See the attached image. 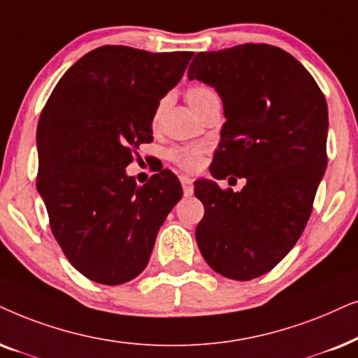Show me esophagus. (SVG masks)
<instances>
[{"label":"esophagus","mask_w":358,"mask_h":358,"mask_svg":"<svg viewBox=\"0 0 358 358\" xmlns=\"http://www.w3.org/2000/svg\"><path fill=\"white\" fill-rule=\"evenodd\" d=\"M180 182H182V187H183V193L185 196H192L193 194V180L189 178L187 175H182L180 176Z\"/></svg>","instance_id":"34e87169"}]
</instances>
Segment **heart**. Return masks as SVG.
I'll return each mask as SVG.
<instances>
[{
	"instance_id": "1",
	"label": "heart",
	"mask_w": 358,
	"mask_h": 358,
	"mask_svg": "<svg viewBox=\"0 0 358 358\" xmlns=\"http://www.w3.org/2000/svg\"><path fill=\"white\" fill-rule=\"evenodd\" d=\"M187 101L189 106L193 108V111L201 114L213 101H217L216 93L211 88L203 87V85H194V87L188 88L187 92ZM162 111H164V99L157 104L152 114V127L159 126ZM208 149L204 145H183V147H175L169 152V159L173 164L185 171H196L201 169L204 155H206Z\"/></svg>"
}]
</instances>
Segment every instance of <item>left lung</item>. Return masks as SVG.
Masks as SVG:
<instances>
[{
	"label": "left lung",
	"mask_w": 358,
	"mask_h": 358,
	"mask_svg": "<svg viewBox=\"0 0 358 358\" xmlns=\"http://www.w3.org/2000/svg\"><path fill=\"white\" fill-rule=\"evenodd\" d=\"M188 78L216 88L224 104L213 176L247 182L239 193L194 183L204 204L198 247L214 271L247 282L293 249L311 216L327 165L326 98L293 55L268 44L199 52Z\"/></svg>",
	"instance_id": "left-lung-1"
}]
</instances>
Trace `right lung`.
<instances>
[{"label":"right lung","mask_w":358,"mask_h":358,"mask_svg":"<svg viewBox=\"0 0 358 358\" xmlns=\"http://www.w3.org/2000/svg\"><path fill=\"white\" fill-rule=\"evenodd\" d=\"M193 52L98 47L55 85L37 124V192L50 231L92 282H131L149 264L157 232L183 196L170 170L145 185L126 175L152 137V114Z\"/></svg>","instance_id":"1"}]
</instances>
